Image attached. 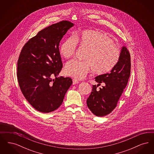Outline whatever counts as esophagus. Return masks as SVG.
<instances>
[{
    "mask_svg": "<svg viewBox=\"0 0 154 154\" xmlns=\"http://www.w3.org/2000/svg\"><path fill=\"white\" fill-rule=\"evenodd\" d=\"M79 83V81L76 80V79H73V84H76Z\"/></svg>",
    "mask_w": 154,
    "mask_h": 154,
    "instance_id": "obj_1",
    "label": "esophagus"
}]
</instances>
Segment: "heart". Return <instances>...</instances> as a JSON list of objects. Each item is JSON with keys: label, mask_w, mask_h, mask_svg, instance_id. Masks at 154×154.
I'll return each mask as SVG.
<instances>
[{"label": "heart", "mask_w": 154, "mask_h": 154, "mask_svg": "<svg viewBox=\"0 0 154 154\" xmlns=\"http://www.w3.org/2000/svg\"><path fill=\"white\" fill-rule=\"evenodd\" d=\"M77 44L87 50L82 57L84 60H71L64 69L66 75L74 79H84L91 69L96 74L107 73L119 61L120 50L110 37L103 32L87 30L67 37L60 46V55L65 58H72Z\"/></svg>", "instance_id": "1"}]
</instances>
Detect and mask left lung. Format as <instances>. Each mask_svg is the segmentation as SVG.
I'll list each match as a JSON object with an SVG mask.
<instances>
[{"instance_id":"obj_1","label":"left lung","mask_w":154,"mask_h":154,"mask_svg":"<svg viewBox=\"0 0 154 154\" xmlns=\"http://www.w3.org/2000/svg\"><path fill=\"white\" fill-rule=\"evenodd\" d=\"M131 55L128 49L123 47L117 64L110 73L100 75L95 81L104 84L98 90V85H93L92 90L87 100L89 109L97 117L111 113L117 107L118 102L126 87L131 74Z\"/></svg>"}]
</instances>
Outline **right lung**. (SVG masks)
<instances>
[{
  "instance_id": "obj_1",
  "label": "right lung",
  "mask_w": 154,
  "mask_h": 154,
  "mask_svg": "<svg viewBox=\"0 0 154 154\" xmlns=\"http://www.w3.org/2000/svg\"><path fill=\"white\" fill-rule=\"evenodd\" d=\"M72 22L63 20L39 31L22 47L17 75L22 94L36 110L48 113L58 109L72 84L70 77H58L63 67L59 45ZM53 76L56 77L52 80Z\"/></svg>"
}]
</instances>
